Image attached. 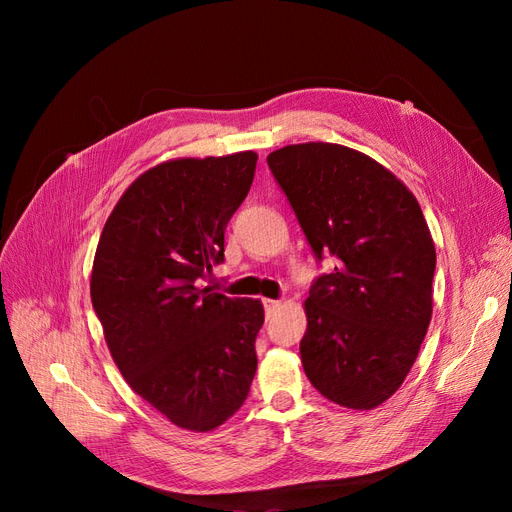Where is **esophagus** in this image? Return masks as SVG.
I'll return each mask as SVG.
<instances>
[{"label": "esophagus", "instance_id": "1", "mask_svg": "<svg viewBox=\"0 0 512 512\" xmlns=\"http://www.w3.org/2000/svg\"><path fill=\"white\" fill-rule=\"evenodd\" d=\"M280 301H274V299H263V307H265V315L272 317L278 309H280Z\"/></svg>", "mask_w": 512, "mask_h": 512}]
</instances>
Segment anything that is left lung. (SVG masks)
I'll use <instances>...</instances> for the list:
<instances>
[{
  "mask_svg": "<svg viewBox=\"0 0 512 512\" xmlns=\"http://www.w3.org/2000/svg\"><path fill=\"white\" fill-rule=\"evenodd\" d=\"M267 166L315 257L336 259L305 301L307 378L340 407H380L405 382L432 321L436 247L423 211L390 170L344 145H288Z\"/></svg>",
  "mask_w": 512,
  "mask_h": 512,
  "instance_id": "1",
  "label": "left lung"
}]
</instances>
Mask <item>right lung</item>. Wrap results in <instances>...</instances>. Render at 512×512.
<instances>
[{
    "label": "right lung",
    "instance_id": "right-lung-1",
    "mask_svg": "<svg viewBox=\"0 0 512 512\" xmlns=\"http://www.w3.org/2000/svg\"><path fill=\"white\" fill-rule=\"evenodd\" d=\"M257 153L182 157L134 180L107 218L91 301L128 386L174 425L211 432L249 396L263 326L257 299L199 280L224 261V230Z\"/></svg>",
    "mask_w": 512,
    "mask_h": 512
}]
</instances>
